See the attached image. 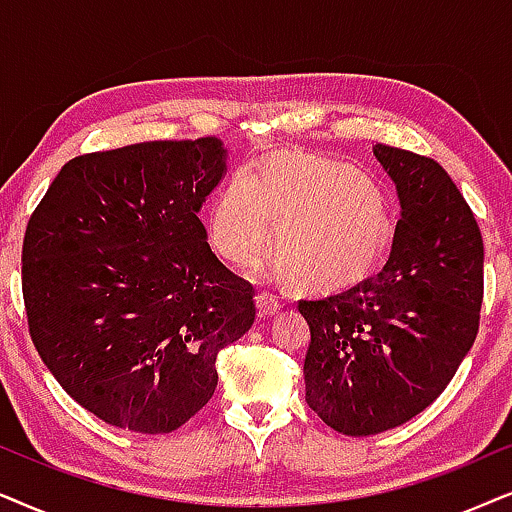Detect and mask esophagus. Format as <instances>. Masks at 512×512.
<instances>
[{
  "label": "esophagus",
  "instance_id": "obj_1",
  "mask_svg": "<svg viewBox=\"0 0 512 512\" xmlns=\"http://www.w3.org/2000/svg\"><path fill=\"white\" fill-rule=\"evenodd\" d=\"M255 306H257V313H260V318H269L274 316V313L281 311V297L271 295V292H257L255 297Z\"/></svg>",
  "mask_w": 512,
  "mask_h": 512
}]
</instances>
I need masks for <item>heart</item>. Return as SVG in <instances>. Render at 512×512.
Listing matches in <instances>:
<instances>
[{"label":"heart","mask_w":512,"mask_h":512,"mask_svg":"<svg viewBox=\"0 0 512 512\" xmlns=\"http://www.w3.org/2000/svg\"><path fill=\"white\" fill-rule=\"evenodd\" d=\"M278 274L306 285L339 283L377 260L388 241L379 189L344 163L276 156L257 173H236L208 215L213 248L231 264H250L271 241Z\"/></svg>","instance_id":"heart-1"}]
</instances>
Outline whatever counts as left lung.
<instances>
[{
  "label": "left lung",
  "mask_w": 512,
  "mask_h": 512,
  "mask_svg": "<svg viewBox=\"0 0 512 512\" xmlns=\"http://www.w3.org/2000/svg\"><path fill=\"white\" fill-rule=\"evenodd\" d=\"M400 199L386 262L337 295L299 299L311 327L306 403L344 435H377L424 412L480 327L485 248L438 161L374 145Z\"/></svg>",
  "instance_id": "left-lung-1"
}]
</instances>
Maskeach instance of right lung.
<instances>
[{
	"instance_id": "obj_1",
	"label": "right lung",
	"mask_w": 512,
	"mask_h": 512,
	"mask_svg": "<svg viewBox=\"0 0 512 512\" xmlns=\"http://www.w3.org/2000/svg\"><path fill=\"white\" fill-rule=\"evenodd\" d=\"M224 156L213 135L74 156L27 222L34 349L109 426L187 424L213 398L217 353L255 320V290L217 260L199 220Z\"/></svg>"
}]
</instances>
